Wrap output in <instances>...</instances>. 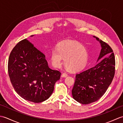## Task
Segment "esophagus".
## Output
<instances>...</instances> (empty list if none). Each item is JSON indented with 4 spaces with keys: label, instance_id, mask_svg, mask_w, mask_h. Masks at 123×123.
<instances>
[{
    "label": "esophagus",
    "instance_id": "34e87169",
    "mask_svg": "<svg viewBox=\"0 0 123 123\" xmlns=\"http://www.w3.org/2000/svg\"><path fill=\"white\" fill-rule=\"evenodd\" d=\"M68 76V74H66V73H63L61 75V77L62 78H65V77H67Z\"/></svg>",
    "mask_w": 123,
    "mask_h": 123
}]
</instances>
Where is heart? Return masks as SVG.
Wrapping results in <instances>:
<instances>
[{
	"label": "heart",
	"instance_id": "heart-1",
	"mask_svg": "<svg viewBox=\"0 0 123 123\" xmlns=\"http://www.w3.org/2000/svg\"><path fill=\"white\" fill-rule=\"evenodd\" d=\"M51 61L55 67H59L63 59L64 64L71 71H77L85 67L88 60V53L81 44L74 41H64L57 45L56 49L51 52Z\"/></svg>",
	"mask_w": 123,
	"mask_h": 123
}]
</instances>
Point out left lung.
Here are the masks:
<instances>
[{
	"label": "left lung",
	"mask_w": 123,
	"mask_h": 123,
	"mask_svg": "<svg viewBox=\"0 0 123 123\" xmlns=\"http://www.w3.org/2000/svg\"><path fill=\"white\" fill-rule=\"evenodd\" d=\"M93 37L99 42L101 47L98 62L93 67L76 74L72 90L74 100L85 105L97 101L104 95L115 74V60L113 49L99 38Z\"/></svg>",
	"instance_id": "8db88e82"
}]
</instances>
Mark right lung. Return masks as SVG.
Masks as SVG:
<instances>
[{
    "label": "right lung",
    "instance_id": "right-lung-1",
    "mask_svg": "<svg viewBox=\"0 0 123 123\" xmlns=\"http://www.w3.org/2000/svg\"><path fill=\"white\" fill-rule=\"evenodd\" d=\"M8 70L16 92L23 99L35 103L51 96L61 76V72L49 68L45 55L26 38L12 49Z\"/></svg>",
    "mask_w": 123,
    "mask_h": 123
}]
</instances>
